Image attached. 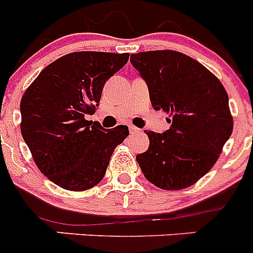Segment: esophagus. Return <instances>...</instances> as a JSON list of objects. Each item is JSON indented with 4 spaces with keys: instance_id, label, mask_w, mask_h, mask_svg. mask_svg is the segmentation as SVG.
Wrapping results in <instances>:
<instances>
[{
    "instance_id": "34e87169",
    "label": "esophagus",
    "mask_w": 253,
    "mask_h": 253,
    "mask_svg": "<svg viewBox=\"0 0 253 253\" xmlns=\"http://www.w3.org/2000/svg\"><path fill=\"white\" fill-rule=\"evenodd\" d=\"M129 131H130V134H137L139 133L140 129H138L137 126H134V125H129Z\"/></svg>"
}]
</instances>
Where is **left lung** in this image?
<instances>
[{
  "mask_svg": "<svg viewBox=\"0 0 253 253\" xmlns=\"http://www.w3.org/2000/svg\"><path fill=\"white\" fill-rule=\"evenodd\" d=\"M130 63L149 88L154 110L169 115L163 134L147 131L149 148L137 156L147 180L163 190L198 182L218 161L233 130L222 82L198 60L175 50L142 51Z\"/></svg>",
  "mask_w": 253,
  "mask_h": 253,
  "instance_id": "obj_1",
  "label": "left lung"
}]
</instances>
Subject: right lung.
<instances>
[{
    "label": "right lung",
    "instance_id": "right-lung-1",
    "mask_svg": "<svg viewBox=\"0 0 253 253\" xmlns=\"http://www.w3.org/2000/svg\"><path fill=\"white\" fill-rule=\"evenodd\" d=\"M128 59V53H69L46 66L22 95V138L40 172L62 189L96 186L129 135L125 125L106 130L84 119L99 106L105 82Z\"/></svg>",
    "mask_w": 253,
    "mask_h": 253
}]
</instances>
